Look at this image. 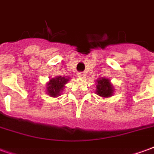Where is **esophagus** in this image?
Listing matches in <instances>:
<instances>
[{
	"label": "esophagus",
	"mask_w": 154,
	"mask_h": 154,
	"mask_svg": "<svg viewBox=\"0 0 154 154\" xmlns=\"http://www.w3.org/2000/svg\"><path fill=\"white\" fill-rule=\"evenodd\" d=\"M85 76H86V73L83 72H77V77H78L83 78V77H85Z\"/></svg>",
	"instance_id": "1"
}]
</instances>
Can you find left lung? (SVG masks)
I'll return each instance as SVG.
<instances>
[{
  "mask_svg": "<svg viewBox=\"0 0 154 154\" xmlns=\"http://www.w3.org/2000/svg\"><path fill=\"white\" fill-rule=\"evenodd\" d=\"M97 94L102 97H109L112 96L113 88L110 83V81L106 78L100 79L97 82Z\"/></svg>",
  "mask_w": 154,
  "mask_h": 154,
  "instance_id": "1",
  "label": "left lung"
}]
</instances>
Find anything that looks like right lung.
<instances>
[{"label": "right lung", "mask_w": 154, "mask_h": 154, "mask_svg": "<svg viewBox=\"0 0 154 154\" xmlns=\"http://www.w3.org/2000/svg\"><path fill=\"white\" fill-rule=\"evenodd\" d=\"M68 81L67 78L65 77H57L55 78H52L50 82L48 83V93L50 97H57L60 95L61 91L63 90L64 84L67 83Z\"/></svg>", "instance_id": "obj_1"}]
</instances>
